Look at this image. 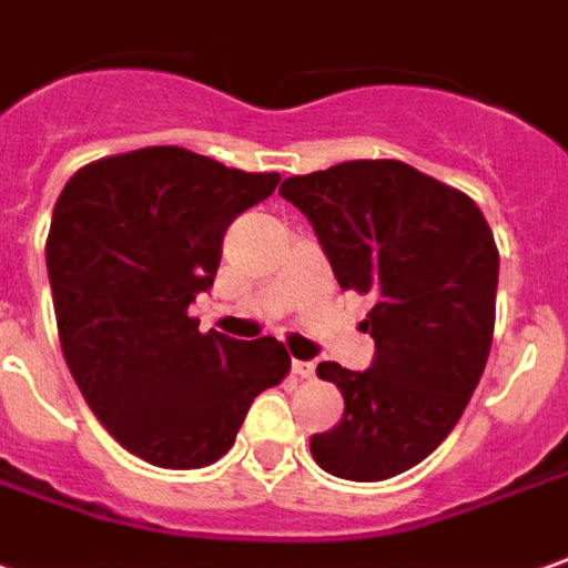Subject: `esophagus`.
Wrapping results in <instances>:
<instances>
[{
	"mask_svg": "<svg viewBox=\"0 0 568 568\" xmlns=\"http://www.w3.org/2000/svg\"><path fill=\"white\" fill-rule=\"evenodd\" d=\"M293 373L300 379H315V361H293Z\"/></svg>",
	"mask_w": 568,
	"mask_h": 568,
	"instance_id": "34e87169",
	"label": "esophagus"
}]
</instances>
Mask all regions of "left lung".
<instances>
[{"instance_id":"1","label":"left lung","mask_w":568,"mask_h":568,"mask_svg":"<svg viewBox=\"0 0 568 568\" xmlns=\"http://www.w3.org/2000/svg\"><path fill=\"white\" fill-rule=\"evenodd\" d=\"M281 195L312 223L342 291L376 300L364 321L369 369L317 364L345 413L312 437V456L342 480H388L444 444L484 376L496 239L465 192L392 159L291 176Z\"/></svg>"}]
</instances>
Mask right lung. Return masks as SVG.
Masks as SVG:
<instances>
[{"label": "right lung", "instance_id": "add662e5", "mask_svg": "<svg viewBox=\"0 0 568 568\" xmlns=\"http://www.w3.org/2000/svg\"><path fill=\"white\" fill-rule=\"evenodd\" d=\"M277 180L146 146L84 164L54 204L45 263L67 367L103 428L149 465L226 456L253 397L291 369L272 336L199 333L189 317L232 220Z\"/></svg>", "mask_w": 568, "mask_h": 568}]
</instances>
